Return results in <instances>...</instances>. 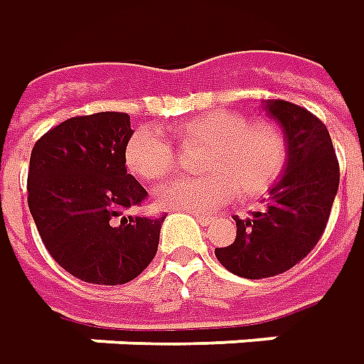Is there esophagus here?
Returning <instances> with one entry per match:
<instances>
[{
    "label": "esophagus",
    "mask_w": 364,
    "mask_h": 364,
    "mask_svg": "<svg viewBox=\"0 0 364 364\" xmlns=\"http://www.w3.org/2000/svg\"><path fill=\"white\" fill-rule=\"evenodd\" d=\"M194 214V218L202 224V226H208V224H212L214 222V218L212 216H206V214H202V212H192Z\"/></svg>",
    "instance_id": "obj_1"
}]
</instances>
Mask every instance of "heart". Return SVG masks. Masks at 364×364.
<instances>
[{
  "mask_svg": "<svg viewBox=\"0 0 364 364\" xmlns=\"http://www.w3.org/2000/svg\"><path fill=\"white\" fill-rule=\"evenodd\" d=\"M182 152L204 150L198 170L204 176L176 180L156 192L164 208L210 212L238 194L240 200L264 196L277 186L289 164V140L279 122L248 119L232 109H210L170 132ZM126 168L146 182H162L178 166L176 150L152 130L132 134L124 150Z\"/></svg>",
  "mask_w": 364,
  "mask_h": 364,
  "instance_id": "1",
  "label": "heart"
}]
</instances>
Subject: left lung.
Returning <instances> with one entry per match:
<instances>
[{
	"instance_id": "left-lung-1",
	"label": "left lung",
	"mask_w": 364,
	"mask_h": 364,
	"mask_svg": "<svg viewBox=\"0 0 364 364\" xmlns=\"http://www.w3.org/2000/svg\"><path fill=\"white\" fill-rule=\"evenodd\" d=\"M264 109L289 140V164L264 198V208L236 220V238L214 255L242 279H270L294 267L321 240L341 170L331 134L306 108L270 100Z\"/></svg>"
}]
</instances>
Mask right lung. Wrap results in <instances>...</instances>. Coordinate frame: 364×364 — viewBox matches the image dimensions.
Segmentation results:
<instances>
[{
    "label": "right lung",
    "instance_id": "right-lung-1",
    "mask_svg": "<svg viewBox=\"0 0 364 364\" xmlns=\"http://www.w3.org/2000/svg\"><path fill=\"white\" fill-rule=\"evenodd\" d=\"M130 116L97 112L53 126L29 158L28 206L51 258L72 277L116 287L156 256L164 216H134L148 192L128 174Z\"/></svg>",
    "mask_w": 364,
    "mask_h": 364
}]
</instances>
